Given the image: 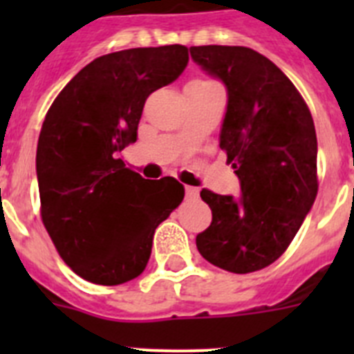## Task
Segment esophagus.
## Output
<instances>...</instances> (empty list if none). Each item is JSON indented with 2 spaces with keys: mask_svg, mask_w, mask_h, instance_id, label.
Returning a JSON list of instances; mask_svg holds the SVG:
<instances>
[{
  "mask_svg": "<svg viewBox=\"0 0 354 354\" xmlns=\"http://www.w3.org/2000/svg\"><path fill=\"white\" fill-rule=\"evenodd\" d=\"M198 196V187L186 186V198H196Z\"/></svg>",
  "mask_w": 354,
  "mask_h": 354,
  "instance_id": "34e87169",
  "label": "esophagus"
}]
</instances>
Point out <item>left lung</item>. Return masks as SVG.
Instances as JSON below:
<instances>
[{"label": "left lung", "mask_w": 354, "mask_h": 354, "mask_svg": "<svg viewBox=\"0 0 354 354\" xmlns=\"http://www.w3.org/2000/svg\"><path fill=\"white\" fill-rule=\"evenodd\" d=\"M192 58L227 88L220 149L241 195L200 196L212 221L196 236L200 255L230 273H252L290 245L317 195V138L312 115L270 58L243 46L189 48Z\"/></svg>", "instance_id": "left-lung-1"}]
</instances>
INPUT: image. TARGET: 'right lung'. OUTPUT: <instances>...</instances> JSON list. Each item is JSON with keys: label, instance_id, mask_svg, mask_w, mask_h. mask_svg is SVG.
<instances>
[{"label": "right lung", "instance_id": "obj_1", "mask_svg": "<svg viewBox=\"0 0 354 354\" xmlns=\"http://www.w3.org/2000/svg\"><path fill=\"white\" fill-rule=\"evenodd\" d=\"M187 60L179 44L99 56L46 115L37 145L44 227L88 282L118 286L142 274L156 228L183 202L179 180L143 179L118 152L138 138L147 97L174 83Z\"/></svg>", "mask_w": 354, "mask_h": 354}]
</instances>
